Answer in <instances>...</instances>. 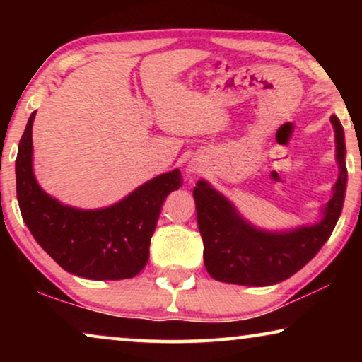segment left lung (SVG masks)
<instances>
[{"label":"left lung","instance_id":"8db88e82","mask_svg":"<svg viewBox=\"0 0 362 362\" xmlns=\"http://www.w3.org/2000/svg\"><path fill=\"white\" fill-rule=\"evenodd\" d=\"M331 123L339 176L318 224L286 232L260 230L242 219L234 204L209 182L197 181L192 196L204 242V265L212 279L247 286L275 285L295 275L318 254L339 219L348 181L343 125L334 115Z\"/></svg>","mask_w":362,"mask_h":362}]
</instances>
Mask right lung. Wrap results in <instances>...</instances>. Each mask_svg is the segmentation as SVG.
I'll return each mask as SVG.
<instances>
[{
    "label": "right lung",
    "instance_id": "right-lung-1",
    "mask_svg": "<svg viewBox=\"0 0 362 362\" xmlns=\"http://www.w3.org/2000/svg\"><path fill=\"white\" fill-rule=\"evenodd\" d=\"M18 146L16 194L23 221L39 245L69 274L88 280H123L140 274L163 202L181 187L173 170L136 187L117 204L83 211L64 206L41 189L33 173V122Z\"/></svg>",
    "mask_w": 362,
    "mask_h": 362
}]
</instances>
